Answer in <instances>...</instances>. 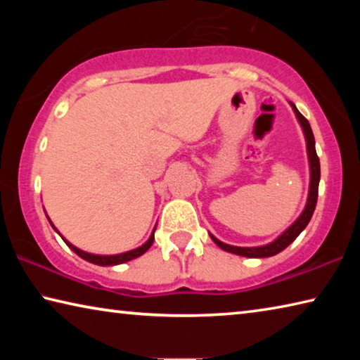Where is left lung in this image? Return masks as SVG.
<instances>
[{"mask_svg":"<svg viewBox=\"0 0 360 360\" xmlns=\"http://www.w3.org/2000/svg\"><path fill=\"white\" fill-rule=\"evenodd\" d=\"M290 106H292V109H294L297 120L300 122L304 139H307V152H308V162H309V191H308V200H307V205H304V210L288 230H284L275 241L268 243V245H265V246H257V248L230 246V245H225V243H222V241H219L216 236L211 235L212 241H214L219 248L224 249V251L236 254V255H243V257H255V259L271 257V255H276L281 252L283 249L288 248L290 243L302 233L304 227L308 225L309 219H311V216H313L316 203H318V188H319V179H321L319 157H318V154H316L314 135H313L311 127H309V122L304 119L300 112H298V109L295 108L294 103H290Z\"/></svg>","mask_w":360,"mask_h":360,"instance_id":"obj_1","label":"left lung"}]
</instances>
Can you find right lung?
<instances>
[{
  "label": "right lung",
  "instance_id": "1",
  "mask_svg": "<svg viewBox=\"0 0 360 360\" xmlns=\"http://www.w3.org/2000/svg\"><path fill=\"white\" fill-rule=\"evenodd\" d=\"M49 219V217H47ZM49 222H51V219H49ZM51 225L53 227V224L51 222ZM53 230L57 231V233L60 235V231L53 227ZM154 231H155V229L152 230V235L149 236V240L144 243L143 246H139V248H136V249H131V251H127V252H122V254H114V255H98V254H90V252H85V251H82V249H79V248H76V246H72L70 241H66L62 235V240L66 243V245H68V248L71 249V251H75L79 257L81 259H84V260H87V262H90V264H95V265H100V266H109V265H119V264H125V262H129V260H133V259H136V257H139V255H143L146 251H148V249L152 246V243H154Z\"/></svg>",
  "mask_w": 360,
  "mask_h": 360
}]
</instances>
